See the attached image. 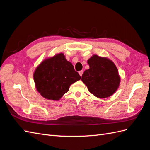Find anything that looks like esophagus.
I'll list each match as a JSON object with an SVG mask.
<instances>
[{
    "instance_id": "34e87169",
    "label": "esophagus",
    "mask_w": 150,
    "mask_h": 150,
    "mask_svg": "<svg viewBox=\"0 0 150 150\" xmlns=\"http://www.w3.org/2000/svg\"><path fill=\"white\" fill-rule=\"evenodd\" d=\"M83 74V71H79V74L80 75V76H82Z\"/></svg>"
}]
</instances>
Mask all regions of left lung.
Here are the masks:
<instances>
[{"instance_id": "obj_1", "label": "left lung", "mask_w": 150, "mask_h": 150, "mask_svg": "<svg viewBox=\"0 0 150 150\" xmlns=\"http://www.w3.org/2000/svg\"><path fill=\"white\" fill-rule=\"evenodd\" d=\"M89 69L82 75L89 91L99 98H106L118 89L121 78L115 63L106 57L94 54L88 60Z\"/></svg>"}]
</instances>
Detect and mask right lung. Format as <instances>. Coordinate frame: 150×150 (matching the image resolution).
Instances as JSON below:
<instances>
[{"instance_id":"add662e5","label":"right lung","mask_w":150,"mask_h":150,"mask_svg":"<svg viewBox=\"0 0 150 150\" xmlns=\"http://www.w3.org/2000/svg\"><path fill=\"white\" fill-rule=\"evenodd\" d=\"M33 78L38 93L52 101L59 100L71 84L81 79L72 63L61 52L44 59L36 67Z\"/></svg>"}]
</instances>
